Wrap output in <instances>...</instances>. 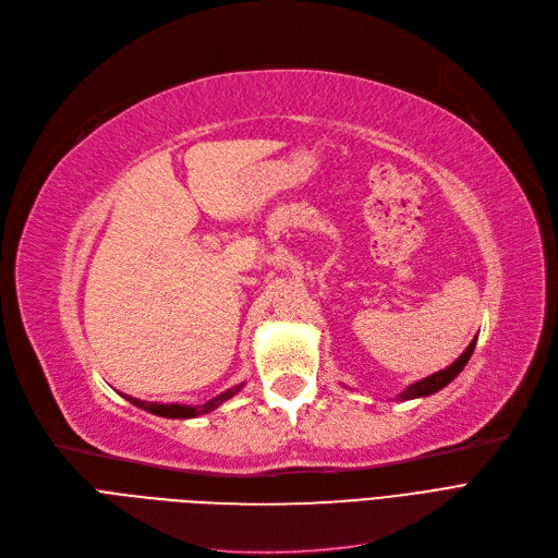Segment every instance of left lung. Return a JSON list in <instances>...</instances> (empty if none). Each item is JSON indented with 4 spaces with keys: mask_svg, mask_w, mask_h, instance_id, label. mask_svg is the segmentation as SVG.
Returning a JSON list of instances; mask_svg holds the SVG:
<instances>
[{
    "mask_svg": "<svg viewBox=\"0 0 558 558\" xmlns=\"http://www.w3.org/2000/svg\"><path fill=\"white\" fill-rule=\"evenodd\" d=\"M475 343H477V337L471 341V345H468L463 353L459 355V360H454L448 368H444V371H438V373H432V375H427V377H423V379H418V383H414V385H409L400 396H398V400H414V398H425V396H432V393H436V391H441L444 387H448L452 379L463 371V366L468 364V360H471V355H473V350H475Z\"/></svg>",
    "mask_w": 558,
    "mask_h": 558,
    "instance_id": "obj_1",
    "label": "left lung"
}]
</instances>
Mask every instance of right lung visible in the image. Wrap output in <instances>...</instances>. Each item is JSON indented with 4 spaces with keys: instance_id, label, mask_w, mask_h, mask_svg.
Instances as JSON below:
<instances>
[{
    "instance_id": "1",
    "label": "right lung",
    "mask_w": 558,
    "mask_h": 558,
    "mask_svg": "<svg viewBox=\"0 0 558 558\" xmlns=\"http://www.w3.org/2000/svg\"><path fill=\"white\" fill-rule=\"evenodd\" d=\"M242 387H244V383L238 385V387H230L228 391L219 393L217 398H213V400H208V402H203V404H194V407H192V404H179V402H171V404L146 402V400H140V398H133V396H126V393H122V396H124L129 402H133L135 407L144 409V412L162 416V418H196V416H203V414H210L213 409H217L221 402L230 400Z\"/></svg>"
}]
</instances>
